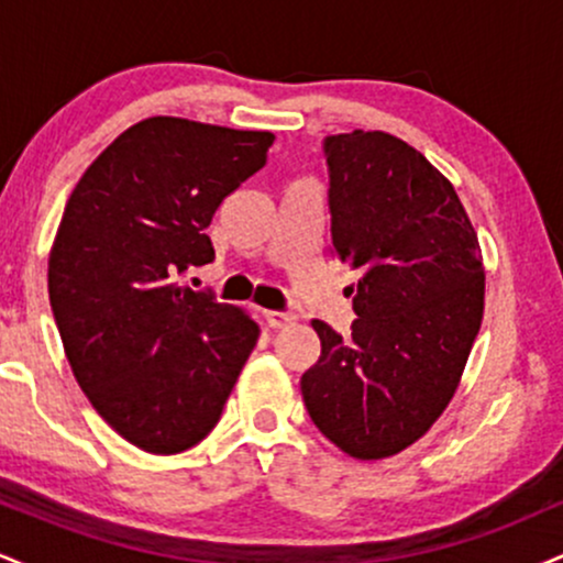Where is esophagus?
Wrapping results in <instances>:
<instances>
[{"mask_svg": "<svg viewBox=\"0 0 563 563\" xmlns=\"http://www.w3.org/2000/svg\"><path fill=\"white\" fill-rule=\"evenodd\" d=\"M264 320L269 322V328H286L290 322H296V314L294 312H275V309H269V312H264Z\"/></svg>", "mask_w": 563, "mask_h": 563, "instance_id": "34e87169", "label": "esophagus"}]
</instances>
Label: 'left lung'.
<instances>
[{
	"label": "left lung",
	"instance_id": "left-lung-1",
	"mask_svg": "<svg viewBox=\"0 0 563 563\" xmlns=\"http://www.w3.org/2000/svg\"><path fill=\"white\" fill-rule=\"evenodd\" d=\"M331 254L360 269L352 333L312 320L320 360L301 376L309 418L339 450L378 461L442 416L484 312L482 251L455 187L386 132L333 134Z\"/></svg>",
	"mask_w": 563,
	"mask_h": 563
}]
</instances>
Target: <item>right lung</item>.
<instances>
[{
    "instance_id": "right-lung-1",
    "label": "right lung",
    "mask_w": 563,
    "mask_h": 563,
    "mask_svg": "<svg viewBox=\"0 0 563 563\" xmlns=\"http://www.w3.org/2000/svg\"><path fill=\"white\" fill-rule=\"evenodd\" d=\"M273 132L153 115L119 134L70 192L49 303L81 391L134 448L183 452L214 429L260 325L183 277L214 262L206 235L267 164Z\"/></svg>"
}]
</instances>
